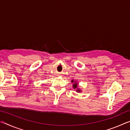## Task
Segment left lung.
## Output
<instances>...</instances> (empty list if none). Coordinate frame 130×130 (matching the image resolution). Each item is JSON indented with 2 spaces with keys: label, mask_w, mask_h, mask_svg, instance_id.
<instances>
[{
  "label": "left lung",
  "mask_w": 130,
  "mask_h": 130,
  "mask_svg": "<svg viewBox=\"0 0 130 130\" xmlns=\"http://www.w3.org/2000/svg\"><path fill=\"white\" fill-rule=\"evenodd\" d=\"M72 83H74V84L73 85V88H74V89H76V91L77 92H81V89H79L78 88V84H77V83L76 81H74L73 80H72Z\"/></svg>",
  "instance_id": "left-lung-1"
}]
</instances>
